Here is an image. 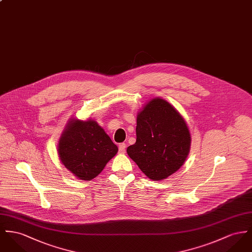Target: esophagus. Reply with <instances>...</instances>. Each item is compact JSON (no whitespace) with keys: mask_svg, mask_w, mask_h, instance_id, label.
Masks as SVG:
<instances>
[{"mask_svg":"<svg viewBox=\"0 0 252 252\" xmlns=\"http://www.w3.org/2000/svg\"><path fill=\"white\" fill-rule=\"evenodd\" d=\"M126 152V144L125 143H121L119 145V153L120 154H125Z\"/></svg>","mask_w":252,"mask_h":252,"instance_id":"1","label":"esophagus"}]
</instances>
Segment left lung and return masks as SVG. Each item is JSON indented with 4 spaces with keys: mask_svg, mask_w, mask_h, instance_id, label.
I'll list each match as a JSON object with an SVG mask.
<instances>
[{
    "mask_svg": "<svg viewBox=\"0 0 252 252\" xmlns=\"http://www.w3.org/2000/svg\"><path fill=\"white\" fill-rule=\"evenodd\" d=\"M191 134L182 115L161 97H154L138 112L136 142L128 156L150 179L163 180L184 164Z\"/></svg>",
    "mask_w": 252,
    "mask_h": 252,
    "instance_id": "8db88e82",
    "label": "left lung"
}]
</instances>
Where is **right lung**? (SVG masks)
I'll list each match as a JSON object with an SVG mask.
<instances>
[{
    "label": "right lung",
    "instance_id": "right-lung-1",
    "mask_svg": "<svg viewBox=\"0 0 252 252\" xmlns=\"http://www.w3.org/2000/svg\"><path fill=\"white\" fill-rule=\"evenodd\" d=\"M62 164L80 180H92L118 153V147L92 119H70L58 146Z\"/></svg>",
    "mask_w": 252,
    "mask_h": 252
}]
</instances>
